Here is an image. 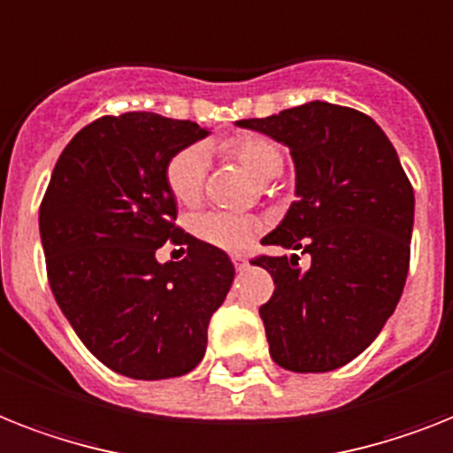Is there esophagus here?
Segmentation results:
<instances>
[{
  "instance_id": "esophagus-1",
  "label": "esophagus",
  "mask_w": 453,
  "mask_h": 453,
  "mask_svg": "<svg viewBox=\"0 0 453 453\" xmlns=\"http://www.w3.org/2000/svg\"><path fill=\"white\" fill-rule=\"evenodd\" d=\"M233 263H234V267H237V270H244L246 265H249V260H246V256H242V253H234Z\"/></svg>"
}]
</instances>
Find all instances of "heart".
<instances>
[{"instance_id":"obj_1","label":"heart","mask_w":453,"mask_h":453,"mask_svg":"<svg viewBox=\"0 0 453 453\" xmlns=\"http://www.w3.org/2000/svg\"><path fill=\"white\" fill-rule=\"evenodd\" d=\"M220 150L249 169L260 181L274 179L284 167V149L265 134H239L220 143ZM204 176H207V150L200 143L176 150L165 167L169 193L183 207H193L200 200ZM263 227L265 223L258 216L230 214V211H204L190 220V230L200 242L230 253L249 249L263 233Z\"/></svg>"}]
</instances>
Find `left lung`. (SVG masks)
Returning a JSON list of instances; mask_svg holds the SVG:
<instances>
[{"mask_svg": "<svg viewBox=\"0 0 453 453\" xmlns=\"http://www.w3.org/2000/svg\"><path fill=\"white\" fill-rule=\"evenodd\" d=\"M286 143L296 163L288 214L265 246L310 253L258 256L274 279L260 307L270 356L290 372H330L363 354L398 304L410 270L414 190L398 153L370 116L307 102L239 120Z\"/></svg>", "mask_w": 453, "mask_h": 453, "instance_id": "1", "label": "left lung"}]
</instances>
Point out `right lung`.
Instances as JSON below:
<instances>
[{"mask_svg": "<svg viewBox=\"0 0 453 453\" xmlns=\"http://www.w3.org/2000/svg\"><path fill=\"white\" fill-rule=\"evenodd\" d=\"M207 134L160 113L102 116L62 150L42 200L48 284L62 314L95 358L132 380L190 372L233 286L227 253L174 223L165 181L169 157ZM165 241L186 245L187 258L157 264Z\"/></svg>", "mask_w": 453, "mask_h": 453, "instance_id": "add662e5", "label": "right lung"}]
</instances>
